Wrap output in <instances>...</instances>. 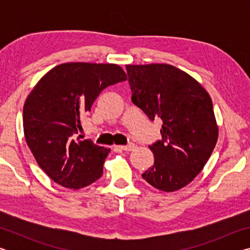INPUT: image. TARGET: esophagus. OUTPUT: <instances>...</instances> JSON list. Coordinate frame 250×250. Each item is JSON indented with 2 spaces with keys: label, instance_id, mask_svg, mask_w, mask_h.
<instances>
[{
  "label": "esophagus",
  "instance_id": "obj_1",
  "mask_svg": "<svg viewBox=\"0 0 250 250\" xmlns=\"http://www.w3.org/2000/svg\"><path fill=\"white\" fill-rule=\"evenodd\" d=\"M117 147L122 151H132L134 149V145L133 143H129V145H126V146H119Z\"/></svg>",
  "mask_w": 250,
  "mask_h": 250
}]
</instances>
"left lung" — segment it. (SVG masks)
<instances>
[{"label":"left lung","mask_w":250,"mask_h":250,"mask_svg":"<svg viewBox=\"0 0 250 250\" xmlns=\"http://www.w3.org/2000/svg\"><path fill=\"white\" fill-rule=\"evenodd\" d=\"M132 103L151 121L162 120V139L149 147L153 167L142 177L174 192L194 180L216 146L218 128L207 91L188 74L167 64L126 65Z\"/></svg>","instance_id":"left-lung-1"}]
</instances>
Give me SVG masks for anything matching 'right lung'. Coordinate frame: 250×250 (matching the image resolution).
<instances>
[{"label":"right lung","instance_id":"right-lung-1","mask_svg":"<svg viewBox=\"0 0 250 250\" xmlns=\"http://www.w3.org/2000/svg\"><path fill=\"white\" fill-rule=\"evenodd\" d=\"M125 80L124 69L115 64L66 62L50 69L28 95L23 108L25 140L55 183L78 189L103 175L110 150L76 137L100 92Z\"/></svg>","mask_w":250,"mask_h":250}]
</instances>
